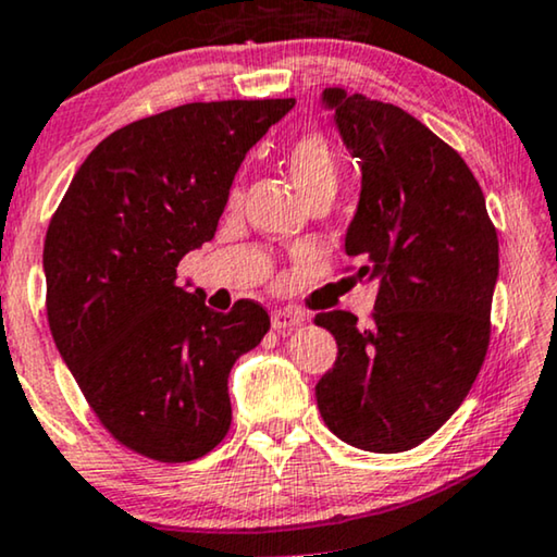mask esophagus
<instances>
[{
  "label": "esophagus",
  "mask_w": 557,
  "mask_h": 557,
  "mask_svg": "<svg viewBox=\"0 0 557 557\" xmlns=\"http://www.w3.org/2000/svg\"><path fill=\"white\" fill-rule=\"evenodd\" d=\"M302 320H305L302 312L289 310V308H282V310L272 312V327H275V331H280V333L293 331V327L302 325Z\"/></svg>",
  "instance_id": "1"
}]
</instances>
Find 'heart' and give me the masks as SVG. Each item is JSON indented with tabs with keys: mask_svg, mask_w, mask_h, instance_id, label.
Wrapping results in <instances>:
<instances>
[{
	"mask_svg": "<svg viewBox=\"0 0 557 557\" xmlns=\"http://www.w3.org/2000/svg\"><path fill=\"white\" fill-rule=\"evenodd\" d=\"M285 163L289 178L300 189L302 197H310L320 189H338L341 161L335 148L323 133H302L287 146ZM239 199V186H234L232 203Z\"/></svg>",
	"mask_w": 557,
	"mask_h": 557,
	"instance_id": "1",
	"label": "heart"
}]
</instances>
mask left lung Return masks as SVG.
<instances>
[{
  "label": "left lung",
  "mask_w": 557,
  "mask_h": 557,
  "mask_svg": "<svg viewBox=\"0 0 557 557\" xmlns=\"http://www.w3.org/2000/svg\"><path fill=\"white\" fill-rule=\"evenodd\" d=\"M323 103L363 171L346 252L381 287L368 327L346 310L315 315L338 343L318 409L350 446L406 451L459 409L487 356L497 230L465 159L424 123L341 88Z\"/></svg>",
  "instance_id": "obj_1"
}]
</instances>
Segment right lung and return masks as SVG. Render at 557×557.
I'll list each match as a JSON object with an SVG mask.
<instances>
[{
  "label": "right lung",
  "instance_id": "obj_1",
  "mask_svg": "<svg viewBox=\"0 0 557 557\" xmlns=\"http://www.w3.org/2000/svg\"><path fill=\"white\" fill-rule=\"evenodd\" d=\"M295 98L186 103L92 148L45 237L47 323L85 401L140 457L199 459L232 426L226 379L270 315H222L176 285L182 257L214 237L249 148Z\"/></svg>",
  "mask_w": 557,
  "mask_h": 557
}]
</instances>
